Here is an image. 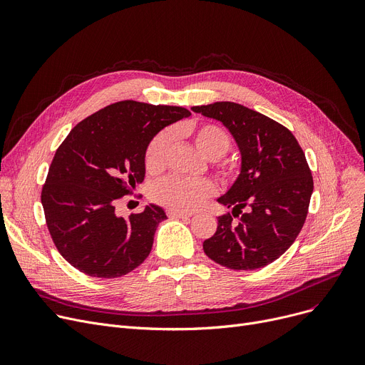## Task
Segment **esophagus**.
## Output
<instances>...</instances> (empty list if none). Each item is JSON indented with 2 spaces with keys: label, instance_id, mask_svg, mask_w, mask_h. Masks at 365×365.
Wrapping results in <instances>:
<instances>
[{
  "label": "esophagus",
  "instance_id": "34e87169",
  "mask_svg": "<svg viewBox=\"0 0 365 365\" xmlns=\"http://www.w3.org/2000/svg\"><path fill=\"white\" fill-rule=\"evenodd\" d=\"M167 215H168V217H173V219H187V217H190L189 213L176 212V210H168Z\"/></svg>",
  "mask_w": 365,
  "mask_h": 365
}]
</instances>
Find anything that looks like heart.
Returning <instances> with one entry per match:
<instances>
[{"label": "heart", "instance_id": "b5f03b06", "mask_svg": "<svg viewBox=\"0 0 365 365\" xmlns=\"http://www.w3.org/2000/svg\"><path fill=\"white\" fill-rule=\"evenodd\" d=\"M185 133L194 140L197 149L210 161L222 158L231 146L227 133L215 124H200L185 128ZM173 143V134L168 130L158 133L145 150V167L149 173H160L165 167L167 155ZM222 178H232L234 170L219 167ZM215 194V185L208 179L167 178L150 189L152 200L176 212H192L207 198Z\"/></svg>", "mask_w": 365, "mask_h": 365}]
</instances>
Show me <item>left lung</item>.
Masks as SVG:
<instances>
[{
    "label": "left lung",
    "mask_w": 365,
    "mask_h": 365,
    "mask_svg": "<svg viewBox=\"0 0 365 365\" xmlns=\"http://www.w3.org/2000/svg\"><path fill=\"white\" fill-rule=\"evenodd\" d=\"M190 109L220 121L241 153L237 180L217 200L232 215L217 219L216 234L202 244L204 253L235 271L272 263L289 250L308 216L314 180L300 145L289 128L240 103Z\"/></svg>",
    "instance_id": "1"
}]
</instances>
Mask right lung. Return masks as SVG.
Returning a JSON list of instances; mask_svg holds the SVG:
<instances>
[{
    "label": "right lung",
    "mask_w": 365,
    "mask_h": 365,
    "mask_svg": "<svg viewBox=\"0 0 365 365\" xmlns=\"http://www.w3.org/2000/svg\"><path fill=\"white\" fill-rule=\"evenodd\" d=\"M189 115L180 106L123 101L76 124L57 148L41 202L56 248L80 272L117 278L149 256L165 212L149 204L124 219L115 204L143 182L155 134Z\"/></svg>",
    "instance_id": "1"
}]
</instances>
